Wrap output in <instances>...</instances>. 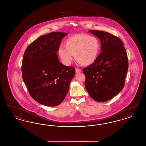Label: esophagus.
I'll use <instances>...</instances> for the list:
<instances>
[{
    "label": "esophagus",
    "instance_id": "1",
    "mask_svg": "<svg viewBox=\"0 0 146 146\" xmlns=\"http://www.w3.org/2000/svg\"><path fill=\"white\" fill-rule=\"evenodd\" d=\"M82 72V70L80 69H79V68H76V73H80Z\"/></svg>",
    "mask_w": 146,
    "mask_h": 146
}]
</instances>
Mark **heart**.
<instances>
[{
	"mask_svg": "<svg viewBox=\"0 0 146 146\" xmlns=\"http://www.w3.org/2000/svg\"><path fill=\"white\" fill-rule=\"evenodd\" d=\"M64 46H60L58 55L66 65L72 62L74 55L76 62L84 66L95 62L99 56L101 44L96 37L84 33L73 35L64 42Z\"/></svg>",
	"mask_w": 146,
	"mask_h": 146,
	"instance_id": "obj_1",
	"label": "heart"
}]
</instances>
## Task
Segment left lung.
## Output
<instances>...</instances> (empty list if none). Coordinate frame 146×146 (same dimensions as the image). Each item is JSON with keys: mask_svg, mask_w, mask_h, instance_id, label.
<instances>
[{"mask_svg": "<svg viewBox=\"0 0 146 146\" xmlns=\"http://www.w3.org/2000/svg\"><path fill=\"white\" fill-rule=\"evenodd\" d=\"M89 32L100 40L102 52L95 62L83 68L85 86L93 100L106 102L124 86L128 70L127 56L124 43L117 36L101 31Z\"/></svg>", "mask_w": 146, "mask_h": 146, "instance_id": "left-lung-1", "label": "left lung"}]
</instances>
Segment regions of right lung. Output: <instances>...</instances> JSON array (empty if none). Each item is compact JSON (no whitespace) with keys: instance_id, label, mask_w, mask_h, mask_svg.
<instances>
[{"instance_id":"1","label":"right lung","mask_w":146,"mask_h":146,"mask_svg":"<svg viewBox=\"0 0 146 146\" xmlns=\"http://www.w3.org/2000/svg\"><path fill=\"white\" fill-rule=\"evenodd\" d=\"M67 35L55 32L42 35L24 53L23 80L31 96L40 104L50 107L60 104L75 75V68L63 65L57 55L63 38Z\"/></svg>"}]
</instances>
